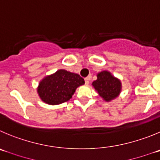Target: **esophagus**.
<instances>
[{"mask_svg":"<svg viewBox=\"0 0 160 160\" xmlns=\"http://www.w3.org/2000/svg\"><path fill=\"white\" fill-rule=\"evenodd\" d=\"M89 80H90V77H86V78L84 79L85 83H86V84H87V85L89 83Z\"/></svg>","mask_w":160,"mask_h":160,"instance_id":"obj_1","label":"esophagus"}]
</instances>
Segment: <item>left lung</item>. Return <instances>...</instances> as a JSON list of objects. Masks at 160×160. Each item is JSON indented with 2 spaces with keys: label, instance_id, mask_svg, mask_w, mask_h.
I'll return each instance as SVG.
<instances>
[{
  "label": "left lung",
  "instance_id": "obj_1",
  "mask_svg": "<svg viewBox=\"0 0 160 160\" xmlns=\"http://www.w3.org/2000/svg\"><path fill=\"white\" fill-rule=\"evenodd\" d=\"M93 87L104 100L115 98L121 92V82L107 71H102L97 75V80L92 83Z\"/></svg>",
  "mask_w": 160,
  "mask_h": 160
}]
</instances>
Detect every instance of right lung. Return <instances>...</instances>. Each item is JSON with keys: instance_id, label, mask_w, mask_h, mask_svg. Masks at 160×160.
I'll return each instance as SVG.
<instances>
[{"instance_id": "obj_1", "label": "right lung", "mask_w": 160, "mask_h": 160, "mask_svg": "<svg viewBox=\"0 0 160 160\" xmlns=\"http://www.w3.org/2000/svg\"><path fill=\"white\" fill-rule=\"evenodd\" d=\"M83 83L84 80L80 75L61 69L45 77L39 83L38 92L43 102L58 105L69 100L76 89Z\"/></svg>"}]
</instances>
